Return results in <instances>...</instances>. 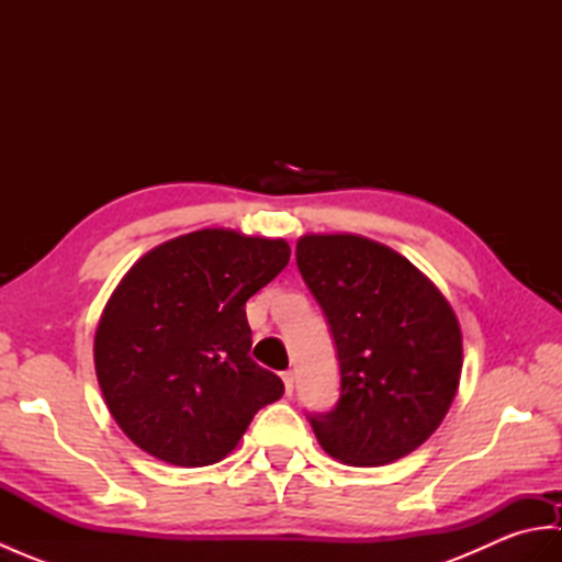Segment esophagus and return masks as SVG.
I'll return each instance as SVG.
<instances>
[{
  "mask_svg": "<svg viewBox=\"0 0 562 562\" xmlns=\"http://www.w3.org/2000/svg\"><path fill=\"white\" fill-rule=\"evenodd\" d=\"M282 381H284V391L292 393L294 391V372H290V369L288 372H282Z\"/></svg>",
  "mask_w": 562,
  "mask_h": 562,
  "instance_id": "esophagus-1",
  "label": "esophagus"
}]
</instances>
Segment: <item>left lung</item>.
Instances as JSON below:
<instances>
[{"mask_svg": "<svg viewBox=\"0 0 562 562\" xmlns=\"http://www.w3.org/2000/svg\"><path fill=\"white\" fill-rule=\"evenodd\" d=\"M296 268L324 308L340 362L336 408L306 415L318 445L352 465L403 459L457 396V314L411 260L372 238L302 236Z\"/></svg>", "mask_w": 562, "mask_h": 562, "instance_id": "1", "label": "left lung"}]
</instances>
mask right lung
<instances>
[{"label":"right lung","mask_w":562,"mask_h":562,"mask_svg":"<svg viewBox=\"0 0 562 562\" xmlns=\"http://www.w3.org/2000/svg\"><path fill=\"white\" fill-rule=\"evenodd\" d=\"M288 262L282 238L200 229L127 270L101 314L93 362L139 449L186 469L217 463L282 396V379L250 360L246 302Z\"/></svg>","instance_id":"obj_1"}]
</instances>
